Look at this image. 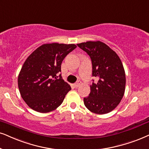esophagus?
<instances>
[{
  "label": "esophagus",
  "mask_w": 149,
  "mask_h": 149,
  "mask_svg": "<svg viewBox=\"0 0 149 149\" xmlns=\"http://www.w3.org/2000/svg\"><path fill=\"white\" fill-rule=\"evenodd\" d=\"M80 85H81V81H77L74 84V88H78V87L80 86Z\"/></svg>",
  "instance_id": "esophagus-1"
}]
</instances>
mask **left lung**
Segmentation results:
<instances>
[{
  "instance_id": "obj_1",
  "label": "left lung",
  "mask_w": 149,
  "mask_h": 149,
  "mask_svg": "<svg viewBox=\"0 0 149 149\" xmlns=\"http://www.w3.org/2000/svg\"><path fill=\"white\" fill-rule=\"evenodd\" d=\"M77 46L90 56L92 76L97 82L90 86L89 96L84 98V105L92 112L105 114L114 109L125 94L126 77L118 55L107 44L100 41H89Z\"/></svg>"
}]
</instances>
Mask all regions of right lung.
Returning <instances> with one entry per match:
<instances>
[{
    "label": "right lung",
    "mask_w": 149,
    "mask_h": 149,
    "mask_svg": "<svg viewBox=\"0 0 149 149\" xmlns=\"http://www.w3.org/2000/svg\"><path fill=\"white\" fill-rule=\"evenodd\" d=\"M76 48L73 44H44L27 57L19 73L18 84L21 96L30 108L48 113L62 103L71 88L57 74L65 56Z\"/></svg>",
    "instance_id": "right-lung-1"
}]
</instances>
